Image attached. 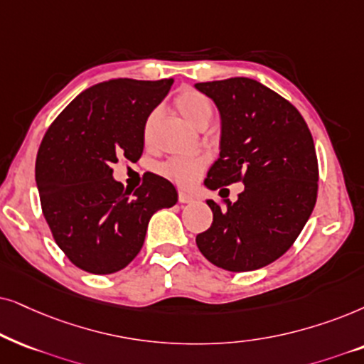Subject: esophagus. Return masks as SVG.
Listing matches in <instances>:
<instances>
[{
	"label": "esophagus",
	"instance_id": "34e87169",
	"mask_svg": "<svg viewBox=\"0 0 364 364\" xmlns=\"http://www.w3.org/2000/svg\"><path fill=\"white\" fill-rule=\"evenodd\" d=\"M178 200H179V203H191L193 201V196L190 195V193H186V191H179L178 193Z\"/></svg>",
	"mask_w": 364,
	"mask_h": 364
}]
</instances>
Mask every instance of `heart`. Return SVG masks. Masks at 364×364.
Returning a JSON list of instances; mask_svg holds the SVG:
<instances>
[{"label": "heart", "mask_w": 364, "mask_h": 364, "mask_svg": "<svg viewBox=\"0 0 364 364\" xmlns=\"http://www.w3.org/2000/svg\"><path fill=\"white\" fill-rule=\"evenodd\" d=\"M176 109L179 114L185 118L188 123L195 126V128H203V126L210 124V121L215 116V105L208 98L206 95L200 93L196 90H185L181 91L174 100ZM154 118L156 113H151L146 118L144 123V136H149L151 133ZM163 173L178 185L188 186L191 185L195 179L200 176L203 169V159L201 158H171L163 164Z\"/></svg>", "instance_id": "1"}]
</instances>
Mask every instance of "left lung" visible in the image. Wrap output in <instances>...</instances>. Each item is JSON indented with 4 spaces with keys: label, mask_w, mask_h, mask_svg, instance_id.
<instances>
[{
    "label": "left lung",
    "mask_w": 364,
    "mask_h": 364,
    "mask_svg": "<svg viewBox=\"0 0 364 364\" xmlns=\"http://www.w3.org/2000/svg\"><path fill=\"white\" fill-rule=\"evenodd\" d=\"M195 88L213 100L221 118L220 158L205 186L245 185L235 203L206 200L213 223L196 245L218 268L259 269L291 248L311 216L318 195L313 136L289 101L250 77Z\"/></svg>",
    "instance_id": "left-lung-1"
}]
</instances>
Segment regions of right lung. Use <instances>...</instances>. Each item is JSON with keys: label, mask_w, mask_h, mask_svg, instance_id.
<instances>
[{"label": "right lung", "mask_w": 364, "mask_h": 364, "mask_svg": "<svg viewBox=\"0 0 364 364\" xmlns=\"http://www.w3.org/2000/svg\"><path fill=\"white\" fill-rule=\"evenodd\" d=\"M173 80L118 77L76 96L53 121L36 156V186L48 226L70 261L93 274L123 269L143 248L148 223L171 208L178 191L148 173L136 191L124 190L111 164L138 161L144 123Z\"/></svg>", "instance_id": "1"}]
</instances>
